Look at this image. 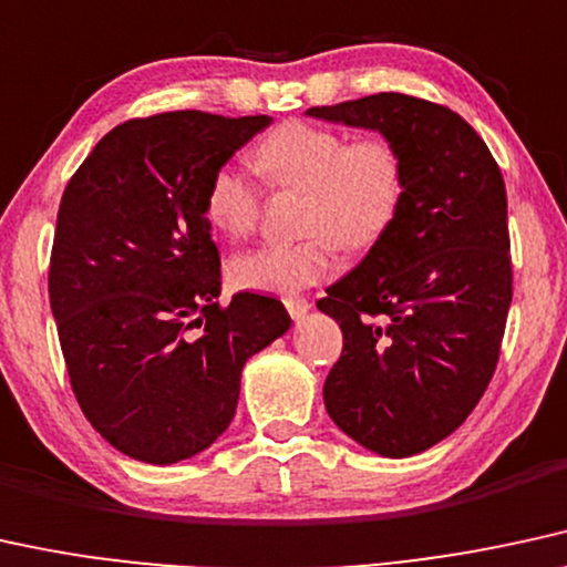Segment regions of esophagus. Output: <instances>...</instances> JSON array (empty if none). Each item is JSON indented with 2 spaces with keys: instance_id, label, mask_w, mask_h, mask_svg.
Returning <instances> with one entry per match:
<instances>
[{
  "instance_id": "1",
  "label": "esophagus",
  "mask_w": 567,
  "mask_h": 567,
  "mask_svg": "<svg viewBox=\"0 0 567 567\" xmlns=\"http://www.w3.org/2000/svg\"><path fill=\"white\" fill-rule=\"evenodd\" d=\"M285 308H288V313L292 319H303L306 313H308V308H311V303H308L306 298H285Z\"/></svg>"
}]
</instances>
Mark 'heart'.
<instances>
[{
  "mask_svg": "<svg viewBox=\"0 0 567 567\" xmlns=\"http://www.w3.org/2000/svg\"><path fill=\"white\" fill-rule=\"evenodd\" d=\"M254 162L277 188L303 190V240L264 243L233 256L227 275L240 290L292 296L317 285L334 267V248L374 246L395 221L405 196V162L382 135H348L290 120L254 148ZM206 219L219 233L243 238L259 225L261 190L246 169L221 164L204 196Z\"/></svg>",
  "mask_w": 567,
  "mask_h": 567,
  "instance_id": "obj_1",
  "label": "heart"
}]
</instances>
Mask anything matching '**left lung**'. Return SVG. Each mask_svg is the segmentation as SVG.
Wrapping results in <instances>:
<instances>
[{"label":"left lung","mask_w":567,"mask_h":567,"mask_svg":"<svg viewBox=\"0 0 567 567\" xmlns=\"http://www.w3.org/2000/svg\"><path fill=\"white\" fill-rule=\"evenodd\" d=\"M306 114L382 133L403 154L395 221L317 306L342 329L329 419L371 453H424L497 369L513 300L503 172L461 114L426 99L374 93Z\"/></svg>","instance_id":"1"}]
</instances>
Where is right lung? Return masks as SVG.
Wrapping results in <instances>:
<instances>
[{"label": "right lung", "mask_w": 567, "mask_h": 567, "mask_svg": "<svg viewBox=\"0 0 567 567\" xmlns=\"http://www.w3.org/2000/svg\"><path fill=\"white\" fill-rule=\"evenodd\" d=\"M271 123L183 110L104 135L62 193L49 303L78 405L135 461L198 455L230 426L240 371L290 329L275 298L219 306L204 196L214 169Z\"/></svg>", "instance_id": "add662e5"}]
</instances>
